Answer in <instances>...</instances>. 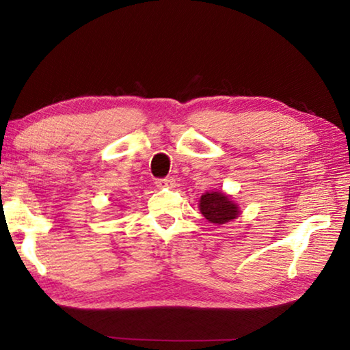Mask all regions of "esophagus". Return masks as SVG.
Here are the masks:
<instances>
[{"mask_svg":"<svg viewBox=\"0 0 350 350\" xmlns=\"http://www.w3.org/2000/svg\"><path fill=\"white\" fill-rule=\"evenodd\" d=\"M156 185L159 188H173L176 185V179L174 177H165V179L156 180Z\"/></svg>","mask_w":350,"mask_h":350,"instance_id":"1","label":"esophagus"}]
</instances>
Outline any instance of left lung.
Masks as SVG:
<instances>
[{
    "label": "left lung",
    "mask_w": 350,
    "mask_h": 350,
    "mask_svg": "<svg viewBox=\"0 0 350 350\" xmlns=\"http://www.w3.org/2000/svg\"><path fill=\"white\" fill-rule=\"evenodd\" d=\"M199 210L206 221L216 225L227 224L241 215L239 205L222 191H206L199 199Z\"/></svg>",
    "instance_id": "obj_1"
}]
</instances>
